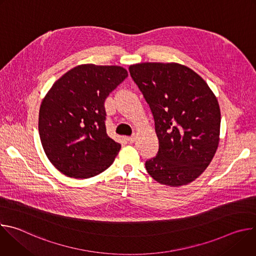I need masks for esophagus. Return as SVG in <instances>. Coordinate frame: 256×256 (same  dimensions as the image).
<instances>
[{"label": "esophagus", "instance_id": "1", "mask_svg": "<svg viewBox=\"0 0 256 256\" xmlns=\"http://www.w3.org/2000/svg\"><path fill=\"white\" fill-rule=\"evenodd\" d=\"M126 140H128V142H134L136 140V134H132V136H126Z\"/></svg>", "mask_w": 256, "mask_h": 256}]
</instances>
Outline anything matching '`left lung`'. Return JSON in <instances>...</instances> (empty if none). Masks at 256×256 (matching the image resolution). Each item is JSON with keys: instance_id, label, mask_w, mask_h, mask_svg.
<instances>
[{"instance_id": "1", "label": "left lung", "mask_w": 256, "mask_h": 256, "mask_svg": "<svg viewBox=\"0 0 256 256\" xmlns=\"http://www.w3.org/2000/svg\"><path fill=\"white\" fill-rule=\"evenodd\" d=\"M130 74L152 112L159 151L146 162L161 184L186 186L210 165L220 140L216 97L194 70L177 62L132 64Z\"/></svg>"}]
</instances>
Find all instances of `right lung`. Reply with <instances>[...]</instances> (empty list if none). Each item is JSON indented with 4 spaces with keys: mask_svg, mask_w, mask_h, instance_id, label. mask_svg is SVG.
<instances>
[{
    "mask_svg": "<svg viewBox=\"0 0 256 256\" xmlns=\"http://www.w3.org/2000/svg\"><path fill=\"white\" fill-rule=\"evenodd\" d=\"M126 77L128 70L120 66L80 64L44 96L40 140L48 160L66 176L90 178L114 163L122 146L106 134L104 102Z\"/></svg>",
    "mask_w": 256,
    "mask_h": 256,
    "instance_id": "right-lung-1",
    "label": "right lung"
}]
</instances>
